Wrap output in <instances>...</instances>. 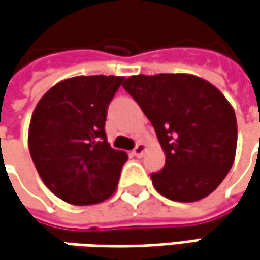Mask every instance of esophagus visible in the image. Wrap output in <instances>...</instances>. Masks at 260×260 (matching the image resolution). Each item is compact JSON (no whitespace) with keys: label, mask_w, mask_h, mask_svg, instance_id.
I'll use <instances>...</instances> for the list:
<instances>
[{"label":"esophagus","mask_w":260,"mask_h":260,"mask_svg":"<svg viewBox=\"0 0 260 260\" xmlns=\"http://www.w3.org/2000/svg\"><path fill=\"white\" fill-rule=\"evenodd\" d=\"M145 151V144H143V143H138V144L135 145V148L132 150V154L134 156H137V157H141L143 154H144Z\"/></svg>","instance_id":"esophagus-1"}]
</instances>
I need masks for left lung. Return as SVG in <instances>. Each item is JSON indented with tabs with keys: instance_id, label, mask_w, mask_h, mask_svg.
Returning a JSON list of instances; mask_svg holds the SVG:
<instances>
[{
	"instance_id": "obj_1",
	"label": "left lung",
	"mask_w": 260,
	"mask_h": 260,
	"mask_svg": "<svg viewBox=\"0 0 260 260\" xmlns=\"http://www.w3.org/2000/svg\"><path fill=\"white\" fill-rule=\"evenodd\" d=\"M151 122L166 161L151 174L174 202H197L218 188L233 166L237 119L221 91L185 73L131 76L122 85Z\"/></svg>"
}]
</instances>
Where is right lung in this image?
Listing matches in <instances>:
<instances>
[{"label":"right lung","instance_id":"right-lung-1","mask_svg":"<svg viewBox=\"0 0 260 260\" xmlns=\"http://www.w3.org/2000/svg\"><path fill=\"white\" fill-rule=\"evenodd\" d=\"M125 78L76 76L39 100L29 126V151L44 184L76 206L95 205L115 192L125 151L107 143V109Z\"/></svg>","mask_w":260,"mask_h":260}]
</instances>
